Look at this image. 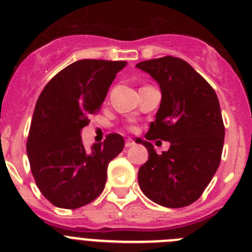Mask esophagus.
<instances>
[{"mask_svg":"<svg viewBox=\"0 0 252 252\" xmlns=\"http://www.w3.org/2000/svg\"><path fill=\"white\" fill-rule=\"evenodd\" d=\"M125 146L126 147L135 146V141H133L132 138H127V140H126V142H125Z\"/></svg>","mask_w":252,"mask_h":252,"instance_id":"34e87169","label":"esophagus"}]
</instances>
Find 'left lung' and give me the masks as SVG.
<instances>
[{
	"instance_id": "left-lung-1",
	"label": "left lung",
	"mask_w": 252,
	"mask_h": 252,
	"mask_svg": "<svg viewBox=\"0 0 252 252\" xmlns=\"http://www.w3.org/2000/svg\"><path fill=\"white\" fill-rule=\"evenodd\" d=\"M136 67L149 73L161 90L156 120L146 140L149 160L138 170L142 192L165 207H185L202 195L221 161L225 127L220 103L207 81L177 57L142 61ZM160 138L170 149L158 155L149 142Z\"/></svg>"
}]
</instances>
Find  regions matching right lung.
I'll return each mask as SVG.
<instances>
[{
	"instance_id": "1",
	"label": "right lung",
	"mask_w": 252,
	"mask_h": 252,
	"mask_svg": "<svg viewBox=\"0 0 252 252\" xmlns=\"http://www.w3.org/2000/svg\"><path fill=\"white\" fill-rule=\"evenodd\" d=\"M126 61L80 60L60 71L37 100L27 156L37 188L52 205L78 209L105 189L107 166L124 150V137L110 133L85 149L81 131L97 114L108 87Z\"/></svg>"
}]
</instances>
